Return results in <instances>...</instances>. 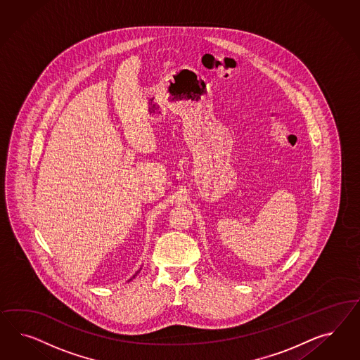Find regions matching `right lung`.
I'll use <instances>...</instances> for the list:
<instances>
[{"mask_svg":"<svg viewBox=\"0 0 360 360\" xmlns=\"http://www.w3.org/2000/svg\"><path fill=\"white\" fill-rule=\"evenodd\" d=\"M140 271H141V268H140ZM140 271H139V272L134 273V274H133V277H131V278H129V280H128V283H129V281H131V280H133V278H134V277H136V276H137V274H139V273H140Z\"/></svg>","mask_w":360,"mask_h":360,"instance_id":"1","label":"right lung"}]
</instances>
